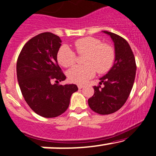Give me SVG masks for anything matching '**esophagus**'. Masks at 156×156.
I'll list each match as a JSON object with an SVG mask.
<instances>
[{
	"label": "esophagus",
	"instance_id": "esophagus-1",
	"mask_svg": "<svg viewBox=\"0 0 156 156\" xmlns=\"http://www.w3.org/2000/svg\"><path fill=\"white\" fill-rule=\"evenodd\" d=\"M78 89H79V90H81V89L83 88V87H84V86H83V85H82V84H78Z\"/></svg>",
	"mask_w": 156,
	"mask_h": 156
}]
</instances>
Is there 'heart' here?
<instances>
[{
	"label": "heart",
	"mask_w": 156,
	"mask_h": 156,
	"mask_svg": "<svg viewBox=\"0 0 156 156\" xmlns=\"http://www.w3.org/2000/svg\"><path fill=\"white\" fill-rule=\"evenodd\" d=\"M76 52L79 55H86L83 66H75L68 70L67 78L75 83H84L95 76L96 70L103 74L110 69L113 64L115 52L109 44H102L101 41L93 37L80 38L74 43ZM57 60L61 66L70 67L75 64L76 55L67 45L59 48Z\"/></svg>",
	"instance_id": "obj_1"
}]
</instances>
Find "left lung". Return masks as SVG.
Listing matches in <instances>:
<instances>
[{"label":"left lung","instance_id":"1","mask_svg":"<svg viewBox=\"0 0 156 156\" xmlns=\"http://www.w3.org/2000/svg\"><path fill=\"white\" fill-rule=\"evenodd\" d=\"M112 38L115 46L112 67L94 86V95L88 99L92 110L101 115H109L122 107L127 100L134 83L136 64L134 55L124 38L112 32L103 31Z\"/></svg>","mask_w":156,"mask_h":156}]
</instances>
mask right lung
Instances as JSON below:
<instances>
[{"label": "right lung", "mask_w": 156, "mask_h": 156, "mask_svg": "<svg viewBox=\"0 0 156 156\" xmlns=\"http://www.w3.org/2000/svg\"><path fill=\"white\" fill-rule=\"evenodd\" d=\"M61 43L58 35L43 32L26 43L17 61V78L22 95L30 108L44 118L64 113L72 94L78 90L75 84H58L66 79L57 61ZM52 79L56 84L51 83Z\"/></svg>", "instance_id": "1"}]
</instances>
